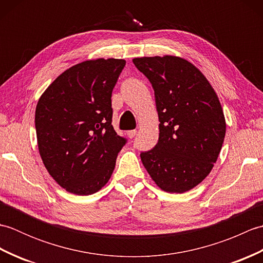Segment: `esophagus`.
Returning a JSON list of instances; mask_svg holds the SVG:
<instances>
[{"instance_id":"esophagus-1","label":"esophagus","mask_w":263,"mask_h":263,"mask_svg":"<svg viewBox=\"0 0 263 263\" xmlns=\"http://www.w3.org/2000/svg\"><path fill=\"white\" fill-rule=\"evenodd\" d=\"M126 135H127V137L130 138V139L135 138V137H136V135H137V130H131V131H127V132H126Z\"/></svg>"}]
</instances>
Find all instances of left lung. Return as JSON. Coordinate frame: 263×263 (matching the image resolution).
Here are the masks:
<instances>
[{"mask_svg": "<svg viewBox=\"0 0 263 263\" xmlns=\"http://www.w3.org/2000/svg\"><path fill=\"white\" fill-rule=\"evenodd\" d=\"M155 91L159 139L140 157L163 191L184 193L209 175L224 143L226 122L214 88L198 68L173 55L136 58Z\"/></svg>", "mask_w": 263, "mask_h": 263, "instance_id": "left-lung-1", "label": "left lung"}]
</instances>
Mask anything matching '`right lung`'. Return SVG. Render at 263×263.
Masks as SVG:
<instances>
[{
	"mask_svg": "<svg viewBox=\"0 0 263 263\" xmlns=\"http://www.w3.org/2000/svg\"><path fill=\"white\" fill-rule=\"evenodd\" d=\"M125 60L83 61L61 73L39 98V155L60 186L78 195L98 192L113 174L126 140L111 125V91Z\"/></svg>",
	"mask_w": 263,
	"mask_h": 263,
	"instance_id": "1",
	"label": "right lung"
}]
</instances>
